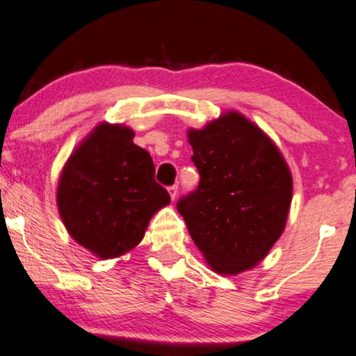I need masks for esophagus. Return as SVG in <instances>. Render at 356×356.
Returning <instances> with one entry per match:
<instances>
[{"instance_id":"obj_1","label":"esophagus","mask_w":356,"mask_h":356,"mask_svg":"<svg viewBox=\"0 0 356 356\" xmlns=\"http://www.w3.org/2000/svg\"><path fill=\"white\" fill-rule=\"evenodd\" d=\"M168 193H170V197H172V201L177 200V196H178V186H177V184L170 186L168 188Z\"/></svg>"}]
</instances>
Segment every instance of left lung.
Wrapping results in <instances>:
<instances>
[{
  "instance_id": "8db88e82",
  "label": "left lung",
  "mask_w": 356,
  "mask_h": 356,
  "mask_svg": "<svg viewBox=\"0 0 356 356\" xmlns=\"http://www.w3.org/2000/svg\"><path fill=\"white\" fill-rule=\"evenodd\" d=\"M188 140L201 179L177 209L193 242L216 273L253 268L283 234L293 196L288 165L273 142L234 111L191 129Z\"/></svg>"
}]
</instances>
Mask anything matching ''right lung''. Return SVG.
<instances>
[{
    "label": "right lung",
    "mask_w": 356,
    "mask_h": 356,
    "mask_svg": "<svg viewBox=\"0 0 356 356\" xmlns=\"http://www.w3.org/2000/svg\"><path fill=\"white\" fill-rule=\"evenodd\" d=\"M124 126L101 124L62 170L57 204L80 245L99 258L122 255L144 238L149 220L170 202L155 181L149 152Z\"/></svg>",
    "instance_id": "1"
}]
</instances>
